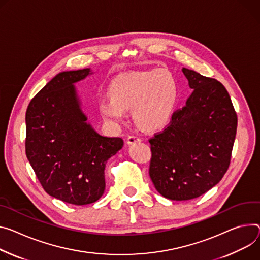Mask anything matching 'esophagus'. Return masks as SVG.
Masks as SVG:
<instances>
[{
  "instance_id": "obj_1",
  "label": "esophagus",
  "mask_w": 260,
  "mask_h": 260,
  "mask_svg": "<svg viewBox=\"0 0 260 260\" xmlns=\"http://www.w3.org/2000/svg\"><path fill=\"white\" fill-rule=\"evenodd\" d=\"M140 141H141V138H139L138 136L132 135V136H128V138H127V140H126V142H127L128 145H132V144H135V143H137V142H140Z\"/></svg>"
}]
</instances>
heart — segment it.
<instances>
[{
  "instance_id": "1",
  "label": "heart",
  "mask_w": 260,
  "mask_h": 260,
  "mask_svg": "<svg viewBox=\"0 0 260 260\" xmlns=\"http://www.w3.org/2000/svg\"><path fill=\"white\" fill-rule=\"evenodd\" d=\"M110 96L100 101L103 116L114 124H121L132 109L135 122L147 131L169 123L175 112L179 87L167 69L128 73L115 78L109 86Z\"/></svg>"
}]
</instances>
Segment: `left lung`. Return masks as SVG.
I'll return each mask as SVG.
<instances>
[{
	"mask_svg": "<svg viewBox=\"0 0 260 260\" xmlns=\"http://www.w3.org/2000/svg\"><path fill=\"white\" fill-rule=\"evenodd\" d=\"M193 93L164 132L149 140V176L170 200H191L223 178L231 157L238 117L225 87L182 68Z\"/></svg>",
	"mask_w": 260,
	"mask_h": 260,
	"instance_id": "1",
	"label": "left lung"
}]
</instances>
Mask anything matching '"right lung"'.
<instances>
[{"instance_id":"add662e5","label":"right lung","mask_w":260,"mask_h":260,"mask_svg":"<svg viewBox=\"0 0 260 260\" xmlns=\"http://www.w3.org/2000/svg\"><path fill=\"white\" fill-rule=\"evenodd\" d=\"M90 68L63 72L31 101L26 113V154L44 191L75 205L104 194L106 161L123 146L121 138L100 135L87 121L76 83Z\"/></svg>"}]
</instances>
